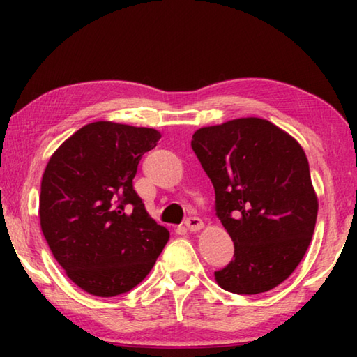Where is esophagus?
Wrapping results in <instances>:
<instances>
[{
  "label": "esophagus",
  "instance_id": "1",
  "mask_svg": "<svg viewBox=\"0 0 357 357\" xmlns=\"http://www.w3.org/2000/svg\"><path fill=\"white\" fill-rule=\"evenodd\" d=\"M185 227L189 228L190 231H200L204 227V223L202 219H198V217H189V219L185 220Z\"/></svg>",
  "mask_w": 357,
  "mask_h": 357
}]
</instances>
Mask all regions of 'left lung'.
Returning <instances> with one entry per match:
<instances>
[{
  "label": "left lung",
  "mask_w": 357,
  "mask_h": 357,
  "mask_svg": "<svg viewBox=\"0 0 357 357\" xmlns=\"http://www.w3.org/2000/svg\"><path fill=\"white\" fill-rule=\"evenodd\" d=\"M192 149L215 190V213L234 243V258L215 271L219 287L258 294L280 285L304 258L318 197L304 149L263 118L198 129Z\"/></svg>",
  "instance_id": "obj_1"
}]
</instances>
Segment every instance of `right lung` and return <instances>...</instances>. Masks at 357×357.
Segmentation results:
<instances>
[{
    "instance_id": "obj_1",
    "label": "right lung",
    "mask_w": 357,
    "mask_h": 357,
    "mask_svg": "<svg viewBox=\"0 0 357 357\" xmlns=\"http://www.w3.org/2000/svg\"><path fill=\"white\" fill-rule=\"evenodd\" d=\"M160 132L96 121L72 134L45 167L39 219L66 275L99 298L135 288L153 269L170 233L134 190L138 162Z\"/></svg>"
}]
</instances>
